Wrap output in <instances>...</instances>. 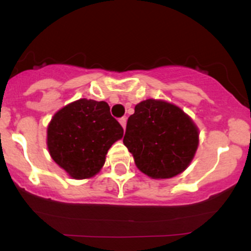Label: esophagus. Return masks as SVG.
<instances>
[{
	"label": "esophagus",
	"mask_w": 251,
	"mask_h": 251,
	"mask_svg": "<svg viewBox=\"0 0 251 251\" xmlns=\"http://www.w3.org/2000/svg\"><path fill=\"white\" fill-rule=\"evenodd\" d=\"M126 122H127V120H126V118H125V117L120 118V119H119V123L122 124V126H123V128H124V129H125V127H126Z\"/></svg>",
	"instance_id": "1"
}]
</instances>
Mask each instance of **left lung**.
<instances>
[{
	"mask_svg": "<svg viewBox=\"0 0 251 251\" xmlns=\"http://www.w3.org/2000/svg\"><path fill=\"white\" fill-rule=\"evenodd\" d=\"M124 145L137 168L152 178H171L189 166L198 146V128L177 106L148 99L129 116Z\"/></svg>",
	"mask_w": 251,
	"mask_h": 251,
	"instance_id": "1",
	"label": "left lung"
}]
</instances>
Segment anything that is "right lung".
Masks as SVG:
<instances>
[{"label": "right lung", "instance_id": "obj_1", "mask_svg": "<svg viewBox=\"0 0 251 251\" xmlns=\"http://www.w3.org/2000/svg\"><path fill=\"white\" fill-rule=\"evenodd\" d=\"M123 135L107 102L80 99L54 114L47 145L60 168L75 179H85L100 171L109 148Z\"/></svg>", "mask_w": 251, "mask_h": 251}]
</instances>
